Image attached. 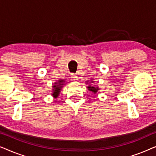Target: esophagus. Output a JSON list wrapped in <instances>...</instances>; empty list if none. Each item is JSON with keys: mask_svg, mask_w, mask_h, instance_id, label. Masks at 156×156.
<instances>
[{"mask_svg": "<svg viewBox=\"0 0 156 156\" xmlns=\"http://www.w3.org/2000/svg\"><path fill=\"white\" fill-rule=\"evenodd\" d=\"M71 76H72V78L73 79V80H78V74H71Z\"/></svg>", "mask_w": 156, "mask_h": 156, "instance_id": "obj_1", "label": "esophagus"}]
</instances>
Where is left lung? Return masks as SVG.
I'll list each match as a JSON object with an SVG mask.
<instances>
[{
    "label": "left lung",
    "mask_w": 156,
    "mask_h": 156,
    "mask_svg": "<svg viewBox=\"0 0 156 156\" xmlns=\"http://www.w3.org/2000/svg\"><path fill=\"white\" fill-rule=\"evenodd\" d=\"M87 88L89 89V91H92V92H93L94 94H95V93H97V89H98L97 87H94L89 86V87H87Z\"/></svg>",
    "instance_id": "left-lung-1"
}]
</instances>
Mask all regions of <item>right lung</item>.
I'll use <instances>...</instances> for the list:
<instances>
[{"instance_id":"right-lung-1","label":"right lung","mask_w":156,"mask_h":156,"mask_svg":"<svg viewBox=\"0 0 156 156\" xmlns=\"http://www.w3.org/2000/svg\"><path fill=\"white\" fill-rule=\"evenodd\" d=\"M63 82L62 80H59L58 81V83H55V85L53 86L54 87V89H53V93H52V95L54 96L55 98H57L58 97L59 94V91H60V89L62 88V85H63Z\"/></svg>"}]
</instances>
